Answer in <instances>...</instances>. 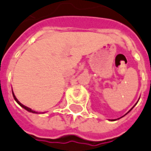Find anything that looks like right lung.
<instances>
[{
    "label": "right lung",
    "mask_w": 151,
    "mask_h": 151,
    "mask_svg": "<svg viewBox=\"0 0 151 151\" xmlns=\"http://www.w3.org/2000/svg\"><path fill=\"white\" fill-rule=\"evenodd\" d=\"M13 97H14V99H15V101H17V103H18V104H19V105H20V106H21V107H23V108H24V109H26V111H30V112H32V113H35V111H32V110H31V108H29V107H27V106H24V105H22V104H21V102H20V101H18V100H17V97L15 96V95H14V93H13Z\"/></svg>",
    "instance_id": "1"
}]
</instances>
